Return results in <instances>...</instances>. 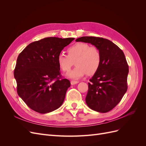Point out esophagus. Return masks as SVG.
I'll return each mask as SVG.
<instances>
[{
  "instance_id": "1",
  "label": "esophagus",
  "mask_w": 146,
  "mask_h": 146,
  "mask_svg": "<svg viewBox=\"0 0 146 146\" xmlns=\"http://www.w3.org/2000/svg\"><path fill=\"white\" fill-rule=\"evenodd\" d=\"M79 82L78 81H74V80H72L71 82H70V83H71L72 85H76V84L78 83Z\"/></svg>"
}]
</instances>
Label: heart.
Segmentation results:
<instances>
[{
  "label": "heart",
  "mask_w": 146,
  "mask_h": 146,
  "mask_svg": "<svg viewBox=\"0 0 146 146\" xmlns=\"http://www.w3.org/2000/svg\"><path fill=\"white\" fill-rule=\"evenodd\" d=\"M68 55L61 53L57 57V63L60 68L64 72H69L74 65L76 67L67 74L72 79H78L86 74L92 76L98 71L102 56L98 48L90 46L87 43L78 42L69 47Z\"/></svg>",
  "instance_id": "heart-1"
}]
</instances>
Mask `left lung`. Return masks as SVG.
I'll use <instances>...</instances> for the list:
<instances>
[{"label": "left lung", "mask_w": 146, "mask_h": 146, "mask_svg": "<svg viewBox=\"0 0 146 146\" xmlns=\"http://www.w3.org/2000/svg\"><path fill=\"white\" fill-rule=\"evenodd\" d=\"M76 41L91 43L100 52L101 64L88 83L85 100L94 111L108 112L119 103L127 90L129 66L125 55L115 44L105 38L83 36Z\"/></svg>", "instance_id": "left-lung-1"}]
</instances>
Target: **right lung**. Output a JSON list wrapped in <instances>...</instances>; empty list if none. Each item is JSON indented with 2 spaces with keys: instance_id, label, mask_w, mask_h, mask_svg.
<instances>
[{
  "instance_id": "add662e5",
  "label": "right lung",
  "mask_w": 146,
  "mask_h": 146,
  "mask_svg": "<svg viewBox=\"0 0 146 146\" xmlns=\"http://www.w3.org/2000/svg\"><path fill=\"white\" fill-rule=\"evenodd\" d=\"M74 38L48 37L30 43L17 57V92L28 107L45 114L63 104L70 81L63 78L57 57Z\"/></svg>"
}]
</instances>
